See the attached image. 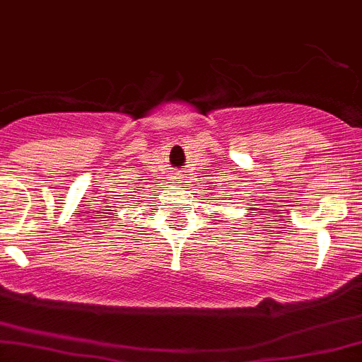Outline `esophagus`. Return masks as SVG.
<instances>
[{
    "instance_id": "34e87169",
    "label": "esophagus",
    "mask_w": 362,
    "mask_h": 362,
    "mask_svg": "<svg viewBox=\"0 0 362 362\" xmlns=\"http://www.w3.org/2000/svg\"><path fill=\"white\" fill-rule=\"evenodd\" d=\"M173 180H177V182H175V184H178V180H180V178H173Z\"/></svg>"
}]
</instances>
